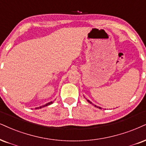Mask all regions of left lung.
I'll return each mask as SVG.
<instances>
[{"mask_svg": "<svg viewBox=\"0 0 146 146\" xmlns=\"http://www.w3.org/2000/svg\"><path fill=\"white\" fill-rule=\"evenodd\" d=\"M87 102H89L90 104H92V102H90V101H89V100H87ZM94 106H95V107H97V108H100V109H102V108L99 107V106H95V105H94Z\"/></svg>", "mask_w": 146, "mask_h": 146, "instance_id": "left-lung-1", "label": "left lung"}]
</instances>
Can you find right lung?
Masks as SVG:
<instances>
[{"instance_id":"1","label":"right lung","mask_w":146,"mask_h":146,"mask_svg":"<svg viewBox=\"0 0 146 146\" xmlns=\"http://www.w3.org/2000/svg\"><path fill=\"white\" fill-rule=\"evenodd\" d=\"M53 103V102H48V103H47V104H46L45 105H44V106H41L40 107H38V108H36V109H39V108H43V107H45V106H49V105H51V104H52Z\"/></svg>"}]
</instances>
